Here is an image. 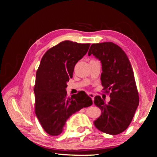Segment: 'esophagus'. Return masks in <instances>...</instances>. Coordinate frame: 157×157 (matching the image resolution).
<instances>
[{
    "mask_svg": "<svg viewBox=\"0 0 157 157\" xmlns=\"http://www.w3.org/2000/svg\"><path fill=\"white\" fill-rule=\"evenodd\" d=\"M88 95H89V96L90 98H91L92 100H94V97H95L94 94H91V93H89V94H88Z\"/></svg>",
    "mask_w": 157,
    "mask_h": 157,
    "instance_id": "esophagus-1",
    "label": "esophagus"
}]
</instances>
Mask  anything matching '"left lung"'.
Masks as SVG:
<instances>
[{
	"label": "left lung",
	"instance_id": "left-lung-1",
	"mask_svg": "<svg viewBox=\"0 0 157 157\" xmlns=\"http://www.w3.org/2000/svg\"><path fill=\"white\" fill-rule=\"evenodd\" d=\"M94 55L102 64L101 82L106 91H110L108 103L99 95L94 104L102 114L94 124L101 132L116 135L125 130L133 119L139 104L134 72L123 49L112 42L92 44L89 56Z\"/></svg>",
	"mask_w": 157,
	"mask_h": 157
}]
</instances>
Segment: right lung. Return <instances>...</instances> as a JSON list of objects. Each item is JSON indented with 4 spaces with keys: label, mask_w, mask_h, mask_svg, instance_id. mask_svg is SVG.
Returning a JSON list of instances; mask_svg holds the SVG:
<instances>
[{
    "label": "right lung",
    "mask_w": 157,
    "mask_h": 157,
    "mask_svg": "<svg viewBox=\"0 0 157 157\" xmlns=\"http://www.w3.org/2000/svg\"><path fill=\"white\" fill-rule=\"evenodd\" d=\"M90 44L64 41L45 53L36 73L34 91L35 113L42 127L51 136H57L71 116L93 101L83 91L67 97V82L74 67L89 48Z\"/></svg>",
    "instance_id": "right-lung-1"
}]
</instances>
